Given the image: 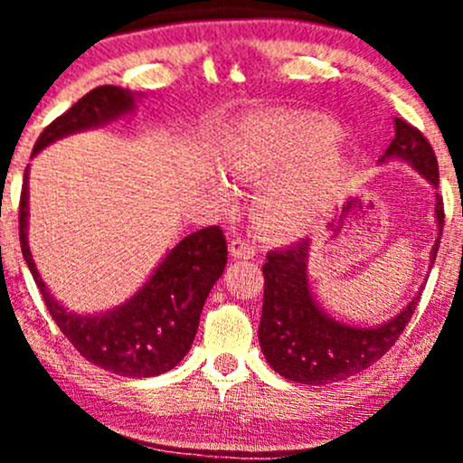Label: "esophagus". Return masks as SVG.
<instances>
[{"mask_svg":"<svg viewBox=\"0 0 463 463\" xmlns=\"http://www.w3.org/2000/svg\"><path fill=\"white\" fill-rule=\"evenodd\" d=\"M231 257L254 259V257H257V246L246 241V239H232V241H231Z\"/></svg>","mask_w":463,"mask_h":463,"instance_id":"esophagus-1","label":"esophagus"}]
</instances>
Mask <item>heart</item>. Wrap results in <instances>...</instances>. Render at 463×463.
I'll return each mask as SVG.
<instances>
[{"instance_id":"1","label":"heart","mask_w":463,"mask_h":463,"mask_svg":"<svg viewBox=\"0 0 463 463\" xmlns=\"http://www.w3.org/2000/svg\"><path fill=\"white\" fill-rule=\"evenodd\" d=\"M333 139L331 128H300L274 119H250L228 132L224 167L241 183L259 184L283 169L305 161ZM344 178L337 154H320L291 169L259 195V226L272 235H298L320 217ZM217 198L228 202L232 191L222 178L213 180Z\"/></svg>"}]
</instances>
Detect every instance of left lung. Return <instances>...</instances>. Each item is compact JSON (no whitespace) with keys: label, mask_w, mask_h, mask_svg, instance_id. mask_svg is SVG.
<instances>
[{"label":"left lung","mask_w":463,"mask_h":463,"mask_svg":"<svg viewBox=\"0 0 463 463\" xmlns=\"http://www.w3.org/2000/svg\"><path fill=\"white\" fill-rule=\"evenodd\" d=\"M396 137L379 163L405 161L422 174L433 187L439 184L438 158L431 143L405 119H394ZM435 220L439 235L444 228V202L435 195ZM309 239L274 250L263 265L265 289L259 342L272 365L285 379L305 385H326L344 381L370 368L396 344L416 311L420 291L398 316L379 326H350L326 316L309 289ZM439 248V237L431 248V265Z\"/></svg>","instance_id":"left-lung-1"}]
</instances>
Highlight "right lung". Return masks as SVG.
<instances>
[{
  "label": "right lung",
  "mask_w": 463,
  "mask_h": 463,
  "mask_svg": "<svg viewBox=\"0 0 463 463\" xmlns=\"http://www.w3.org/2000/svg\"><path fill=\"white\" fill-rule=\"evenodd\" d=\"M137 95L104 84L80 98L56 117L36 139L32 156L73 132L99 128L135 110ZM28 169L19 202V241L45 307L62 335L84 359L113 374L156 376L183 361L198 333L200 313L215 280L224 274L228 250L220 226L191 232L167 252L150 280L115 309L99 316H78L50 294L28 246Z\"/></svg>",
  "instance_id": "obj_1"
}]
</instances>
